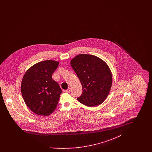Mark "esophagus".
Wrapping results in <instances>:
<instances>
[{
	"instance_id": "1",
	"label": "esophagus",
	"mask_w": 152,
	"mask_h": 152,
	"mask_svg": "<svg viewBox=\"0 0 152 152\" xmlns=\"http://www.w3.org/2000/svg\"><path fill=\"white\" fill-rule=\"evenodd\" d=\"M71 88H68V89H66V90L65 91V92H66V93H70V92H71Z\"/></svg>"
}]
</instances>
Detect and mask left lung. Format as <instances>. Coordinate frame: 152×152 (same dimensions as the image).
Masks as SVG:
<instances>
[{"label":"left lung","instance_id":"obj_1","mask_svg":"<svg viewBox=\"0 0 152 152\" xmlns=\"http://www.w3.org/2000/svg\"><path fill=\"white\" fill-rule=\"evenodd\" d=\"M71 65L82 85L77 100L87 107H96L107 99L112 84V75L107 64L94 55L80 54Z\"/></svg>","mask_w":152,"mask_h":152}]
</instances>
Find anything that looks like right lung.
Masks as SVG:
<instances>
[{
    "label": "right lung",
    "mask_w": 152,
    "mask_h": 152,
    "mask_svg": "<svg viewBox=\"0 0 152 152\" xmlns=\"http://www.w3.org/2000/svg\"><path fill=\"white\" fill-rule=\"evenodd\" d=\"M58 64L51 60L40 61L24 75L21 84L23 98L29 109L37 115L48 116L57 107L62 91L52 76Z\"/></svg>",
    "instance_id": "obj_1"
}]
</instances>
